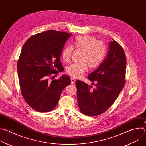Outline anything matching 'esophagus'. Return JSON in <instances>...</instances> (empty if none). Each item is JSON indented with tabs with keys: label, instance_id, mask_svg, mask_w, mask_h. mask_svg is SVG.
<instances>
[{
	"label": "esophagus",
	"instance_id": "34e87169",
	"mask_svg": "<svg viewBox=\"0 0 146 146\" xmlns=\"http://www.w3.org/2000/svg\"><path fill=\"white\" fill-rule=\"evenodd\" d=\"M70 80H71V83H72V84H74V83L75 82L76 80L73 78H71Z\"/></svg>",
	"mask_w": 146,
	"mask_h": 146
}]
</instances>
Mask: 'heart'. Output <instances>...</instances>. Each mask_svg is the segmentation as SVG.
<instances>
[{
    "label": "heart",
    "instance_id": "1",
    "mask_svg": "<svg viewBox=\"0 0 146 146\" xmlns=\"http://www.w3.org/2000/svg\"><path fill=\"white\" fill-rule=\"evenodd\" d=\"M73 47L82 52L80 63H74L69 65L66 72L68 74L74 78L80 77L88 69H95L99 66L105 59L106 49L104 44L89 35L79 36L75 38ZM73 47L66 46L61 53L63 60L68 62L70 59Z\"/></svg>",
    "mask_w": 146,
    "mask_h": 146
}]
</instances>
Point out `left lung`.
Instances as JSON below:
<instances>
[{
	"label": "left lung",
	"mask_w": 146,
	"mask_h": 146,
	"mask_svg": "<svg viewBox=\"0 0 146 146\" xmlns=\"http://www.w3.org/2000/svg\"><path fill=\"white\" fill-rule=\"evenodd\" d=\"M126 65L122 47L114 40L110 41L106 58L88 76L90 80L96 83H92L95 88L79 80L76 82L77 102L82 114L96 116L111 107L124 86Z\"/></svg>",
	"instance_id": "8db88e82"
}]
</instances>
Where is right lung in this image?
Segmentation results:
<instances>
[{"mask_svg":"<svg viewBox=\"0 0 146 146\" xmlns=\"http://www.w3.org/2000/svg\"><path fill=\"white\" fill-rule=\"evenodd\" d=\"M72 35L48 30L33 35L23 46L17 63L19 86L26 102L37 111L54 110L62 90L71 84L66 75L52 81L48 77L62 67L60 54Z\"/></svg>","mask_w":146,"mask_h":146,"instance_id":"add662e5","label":"right lung"}]
</instances>
